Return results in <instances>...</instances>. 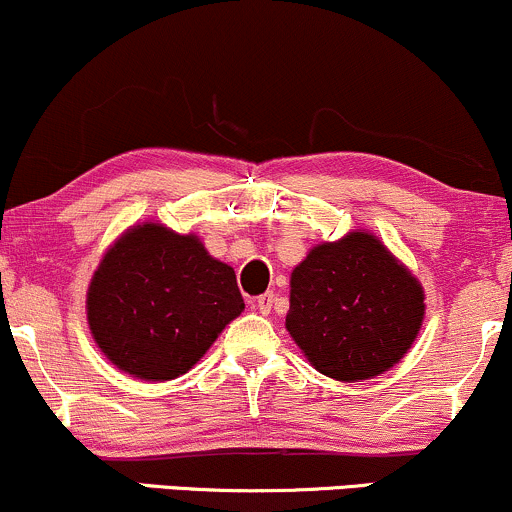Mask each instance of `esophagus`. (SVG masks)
<instances>
[{
	"label": "esophagus",
	"mask_w": 512,
	"mask_h": 512,
	"mask_svg": "<svg viewBox=\"0 0 512 512\" xmlns=\"http://www.w3.org/2000/svg\"><path fill=\"white\" fill-rule=\"evenodd\" d=\"M255 306H257V311H260V313H269V311H272V306H274V291H265V294L257 296Z\"/></svg>",
	"instance_id": "obj_1"
}]
</instances>
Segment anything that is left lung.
<instances>
[{
    "mask_svg": "<svg viewBox=\"0 0 512 512\" xmlns=\"http://www.w3.org/2000/svg\"><path fill=\"white\" fill-rule=\"evenodd\" d=\"M286 330L320 374L369 379L408 352L423 323V289L374 235L313 247L291 272Z\"/></svg>",
    "mask_w": 512,
    "mask_h": 512,
    "instance_id": "left-lung-1",
    "label": "left lung"
}]
</instances>
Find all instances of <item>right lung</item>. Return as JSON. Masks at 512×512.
I'll use <instances>...</instances> for the list:
<instances>
[{"mask_svg": "<svg viewBox=\"0 0 512 512\" xmlns=\"http://www.w3.org/2000/svg\"><path fill=\"white\" fill-rule=\"evenodd\" d=\"M243 308L233 267L157 223L131 228L106 252L87 294L101 352L148 381L189 372Z\"/></svg>", "mask_w": 512, "mask_h": 512, "instance_id": "1", "label": "right lung"}]
</instances>
